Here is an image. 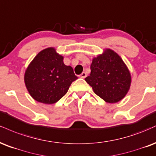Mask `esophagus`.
<instances>
[{"mask_svg": "<svg viewBox=\"0 0 156 156\" xmlns=\"http://www.w3.org/2000/svg\"><path fill=\"white\" fill-rule=\"evenodd\" d=\"M86 76H87V74H86L85 72H82L81 74H80V77L82 79H85Z\"/></svg>", "mask_w": 156, "mask_h": 156, "instance_id": "1", "label": "esophagus"}]
</instances>
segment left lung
Returning <instances> with one entry per match:
<instances>
[{
	"label": "left lung",
	"mask_w": 156,
	"mask_h": 156,
	"mask_svg": "<svg viewBox=\"0 0 156 156\" xmlns=\"http://www.w3.org/2000/svg\"><path fill=\"white\" fill-rule=\"evenodd\" d=\"M90 70L85 81L106 102L116 103L127 94L131 85V74L123 60L113 50L107 49L93 58Z\"/></svg>",
	"instance_id": "obj_1"
}]
</instances>
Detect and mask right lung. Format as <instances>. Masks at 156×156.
I'll return each mask as SVG.
<instances>
[{
	"mask_svg": "<svg viewBox=\"0 0 156 156\" xmlns=\"http://www.w3.org/2000/svg\"><path fill=\"white\" fill-rule=\"evenodd\" d=\"M76 79L72 67L66 66L63 57L52 47L38 53L25 74V83L30 96L46 104L58 101Z\"/></svg>",
	"mask_w": 156,
	"mask_h": 156,
	"instance_id": "obj_1",
	"label": "right lung"
}]
</instances>
